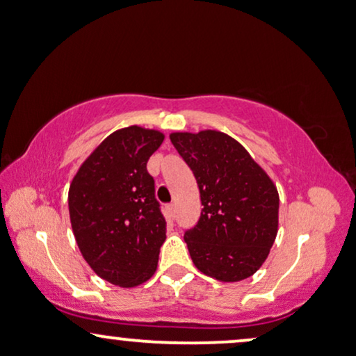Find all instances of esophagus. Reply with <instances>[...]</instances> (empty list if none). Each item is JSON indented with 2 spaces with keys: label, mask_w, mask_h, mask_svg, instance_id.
Segmentation results:
<instances>
[{
  "label": "esophagus",
  "mask_w": 356,
  "mask_h": 356,
  "mask_svg": "<svg viewBox=\"0 0 356 356\" xmlns=\"http://www.w3.org/2000/svg\"><path fill=\"white\" fill-rule=\"evenodd\" d=\"M175 211H177V206L168 204V212H170V216H172V218L175 216Z\"/></svg>",
  "instance_id": "esophagus-1"
}]
</instances>
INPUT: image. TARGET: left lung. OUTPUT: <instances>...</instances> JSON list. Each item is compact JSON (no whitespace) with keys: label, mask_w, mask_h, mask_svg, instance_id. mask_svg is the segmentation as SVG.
<instances>
[{"label":"left lung","mask_w":356,"mask_h":356,"mask_svg":"<svg viewBox=\"0 0 356 356\" xmlns=\"http://www.w3.org/2000/svg\"><path fill=\"white\" fill-rule=\"evenodd\" d=\"M170 140L193 170L201 218L184 232L201 273L224 283L252 276L278 234V189L235 138L219 131L173 132Z\"/></svg>","instance_id":"left-lung-1"}]
</instances>
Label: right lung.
I'll list each match as a JSON object with an SVG mask.
<instances>
[{"mask_svg": "<svg viewBox=\"0 0 356 356\" xmlns=\"http://www.w3.org/2000/svg\"><path fill=\"white\" fill-rule=\"evenodd\" d=\"M165 136L119 129L96 147L72 179L68 211L83 258L109 283L134 288L150 280L167 238L147 161Z\"/></svg>", "mask_w": 356, "mask_h": 356, "instance_id": "1", "label": "right lung"}]
</instances>
